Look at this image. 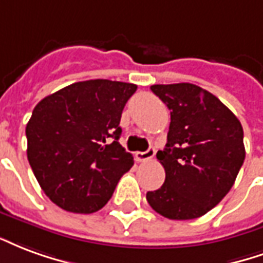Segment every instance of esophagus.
Instances as JSON below:
<instances>
[{
	"label": "esophagus",
	"mask_w": 263,
	"mask_h": 263,
	"mask_svg": "<svg viewBox=\"0 0 263 263\" xmlns=\"http://www.w3.org/2000/svg\"><path fill=\"white\" fill-rule=\"evenodd\" d=\"M155 155V150L153 147H150L148 150L144 151V153H136V160L139 162H145V161L151 160Z\"/></svg>",
	"instance_id": "esophagus-1"
}]
</instances>
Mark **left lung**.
Here are the masks:
<instances>
[{
  "label": "left lung",
  "instance_id": "8db88e82",
  "mask_svg": "<svg viewBox=\"0 0 263 263\" xmlns=\"http://www.w3.org/2000/svg\"><path fill=\"white\" fill-rule=\"evenodd\" d=\"M171 110L164 151V185L147 192L155 212L171 220L197 218L221 202L245 160L244 130L217 97L195 84L151 85Z\"/></svg>",
  "mask_w": 263,
  "mask_h": 263
}]
</instances>
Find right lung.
Returning <instances> with one entry per match:
<instances>
[{
  "instance_id": "obj_1",
  "label": "right lung",
  "mask_w": 263,
  "mask_h": 263,
  "mask_svg": "<svg viewBox=\"0 0 263 263\" xmlns=\"http://www.w3.org/2000/svg\"><path fill=\"white\" fill-rule=\"evenodd\" d=\"M137 85L110 80L71 84L42 99L26 124L28 160L46 196L89 214L109 202L133 155L119 143L122 112Z\"/></svg>"
}]
</instances>
